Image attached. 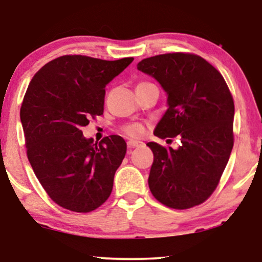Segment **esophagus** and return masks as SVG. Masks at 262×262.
<instances>
[{
    "label": "esophagus",
    "mask_w": 262,
    "mask_h": 262,
    "mask_svg": "<svg viewBox=\"0 0 262 262\" xmlns=\"http://www.w3.org/2000/svg\"><path fill=\"white\" fill-rule=\"evenodd\" d=\"M142 145H144V143L141 142V141H135V139H130V141L127 142L128 148H137V146H142Z\"/></svg>",
    "instance_id": "34e87169"
}]
</instances>
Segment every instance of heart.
<instances>
[{
	"mask_svg": "<svg viewBox=\"0 0 262 262\" xmlns=\"http://www.w3.org/2000/svg\"><path fill=\"white\" fill-rule=\"evenodd\" d=\"M139 84H143V83H139ZM124 131L126 132L128 136H132V137H138V136H142L144 134V126L139 123L128 124L124 127Z\"/></svg>",
	"mask_w": 262,
	"mask_h": 262,
	"instance_id": "obj_1",
	"label": "heart"
}]
</instances>
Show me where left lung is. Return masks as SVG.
I'll return each instance as SVG.
<instances>
[{
	"mask_svg": "<svg viewBox=\"0 0 262 262\" xmlns=\"http://www.w3.org/2000/svg\"><path fill=\"white\" fill-rule=\"evenodd\" d=\"M137 69L155 78L168 96V110L154 134L181 139L177 150L146 144L154 154L150 191L171 209L199 205L216 189L234 145L230 91L216 68L192 53L149 57Z\"/></svg>",
	"mask_w": 262,
	"mask_h": 262,
	"instance_id": "obj_1",
	"label": "left lung"
}]
</instances>
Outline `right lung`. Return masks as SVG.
<instances>
[{
	"label": "right lung",
	"mask_w": 262,
	"mask_h": 262,
	"mask_svg": "<svg viewBox=\"0 0 262 262\" xmlns=\"http://www.w3.org/2000/svg\"><path fill=\"white\" fill-rule=\"evenodd\" d=\"M132 60L62 56L28 85L20 110L28 161L50 198L64 209L91 212L112 192L126 143L116 135L94 142L81 127L103 113L106 84Z\"/></svg>",
	"instance_id": "obj_1"
}]
</instances>
